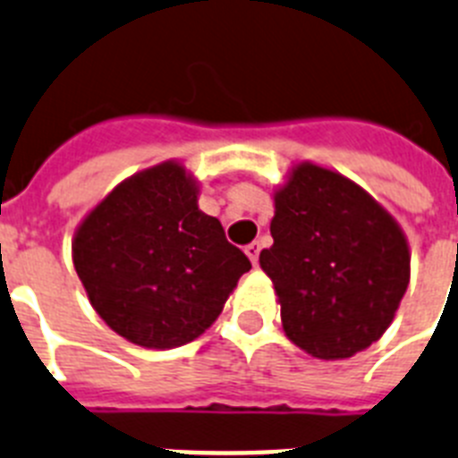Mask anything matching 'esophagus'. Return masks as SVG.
<instances>
[{
	"mask_svg": "<svg viewBox=\"0 0 458 458\" xmlns=\"http://www.w3.org/2000/svg\"><path fill=\"white\" fill-rule=\"evenodd\" d=\"M245 255L250 257L252 264L259 262V243H257V241H252V243L245 245Z\"/></svg>",
	"mask_w": 458,
	"mask_h": 458,
	"instance_id": "obj_1",
	"label": "esophagus"
}]
</instances>
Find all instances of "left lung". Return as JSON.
Returning <instances> with one entry per match:
<instances>
[{
    "label": "left lung",
    "instance_id": "1",
    "mask_svg": "<svg viewBox=\"0 0 458 458\" xmlns=\"http://www.w3.org/2000/svg\"><path fill=\"white\" fill-rule=\"evenodd\" d=\"M271 236L259 264L300 349L339 360L386 332L410 283V250L372 196L339 173L301 164L276 194Z\"/></svg>",
    "mask_w": 458,
    "mask_h": 458
}]
</instances>
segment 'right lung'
Masks as SVG:
<instances>
[{
    "label": "right lung",
    "mask_w": 458,
    "mask_h": 458,
    "mask_svg": "<svg viewBox=\"0 0 458 458\" xmlns=\"http://www.w3.org/2000/svg\"><path fill=\"white\" fill-rule=\"evenodd\" d=\"M74 269L100 318L145 349L191 342L220 316L250 259L196 206L182 165L121 182L79 226Z\"/></svg>",
    "instance_id": "obj_1"
}]
</instances>
